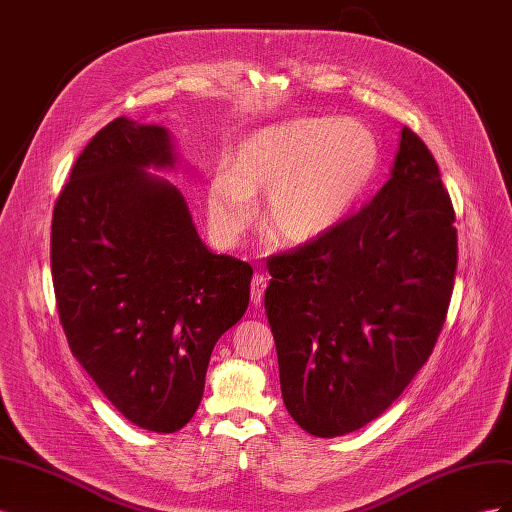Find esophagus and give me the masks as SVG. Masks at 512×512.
I'll return each mask as SVG.
<instances>
[{"label": "esophagus", "mask_w": 512, "mask_h": 512, "mask_svg": "<svg viewBox=\"0 0 512 512\" xmlns=\"http://www.w3.org/2000/svg\"><path fill=\"white\" fill-rule=\"evenodd\" d=\"M267 284H269L267 275L256 273V275L252 277V303H254L256 307H260V305H262V299H265Z\"/></svg>", "instance_id": "esophagus-1"}]
</instances>
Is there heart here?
Instances as JSON below:
<instances>
[{
  "label": "heart",
  "instance_id": "heart-1",
  "mask_svg": "<svg viewBox=\"0 0 512 512\" xmlns=\"http://www.w3.org/2000/svg\"><path fill=\"white\" fill-rule=\"evenodd\" d=\"M380 168V143L365 123L301 117L254 130L218 168L207 194L211 232L232 245L269 192L265 222L288 245L312 243L342 226L363 203Z\"/></svg>",
  "mask_w": 512,
  "mask_h": 512
}]
</instances>
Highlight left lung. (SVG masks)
<instances>
[{
  "mask_svg": "<svg viewBox=\"0 0 512 512\" xmlns=\"http://www.w3.org/2000/svg\"><path fill=\"white\" fill-rule=\"evenodd\" d=\"M267 267L288 414L316 438L374 421L429 359L455 284V209L427 145L401 130L371 203Z\"/></svg>",
  "mask_w": 512,
  "mask_h": 512,
  "instance_id": "8db88e82",
  "label": "left lung"
}]
</instances>
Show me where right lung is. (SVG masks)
Here are the masks:
<instances>
[{
	"mask_svg": "<svg viewBox=\"0 0 512 512\" xmlns=\"http://www.w3.org/2000/svg\"><path fill=\"white\" fill-rule=\"evenodd\" d=\"M166 128L117 117L76 158L51 226L61 327L76 361L136 427L190 423L213 346L245 314L252 267L213 254L183 194Z\"/></svg>",
	"mask_w": 512,
	"mask_h": 512,
	"instance_id": "1",
	"label": "right lung"
}]
</instances>
